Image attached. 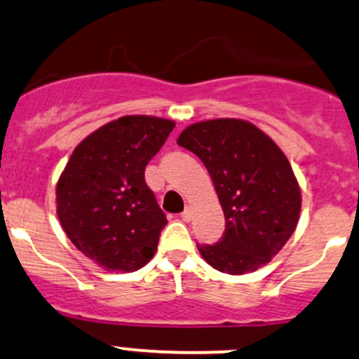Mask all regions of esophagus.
I'll use <instances>...</instances> for the list:
<instances>
[{
	"instance_id": "esophagus-1",
	"label": "esophagus",
	"mask_w": 359,
	"mask_h": 359,
	"mask_svg": "<svg viewBox=\"0 0 359 359\" xmlns=\"http://www.w3.org/2000/svg\"><path fill=\"white\" fill-rule=\"evenodd\" d=\"M180 217H182L184 222H191L192 220V210L189 208V206H187V208L182 211V215H180Z\"/></svg>"
}]
</instances>
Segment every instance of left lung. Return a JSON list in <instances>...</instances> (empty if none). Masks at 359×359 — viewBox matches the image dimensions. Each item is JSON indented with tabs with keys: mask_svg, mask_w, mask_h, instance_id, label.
<instances>
[{
	"mask_svg": "<svg viewBox=\"0 0 359 359\" xmlns=\"http://www.w3.org/2000/svg\"><path fill=\"white\" fill-rule=\"evenodd\" d=\"M177 144L205 163L225 215L224 237L198 246L205 262L230 275L262 269L299 222L301 189L287 156L265 132L239 118L192 123Z\"/></svg>",
	"mask_w": 359,
	"mask_h": 359,
	"instance_id": "8db88e82",
	"label": "left lung"
}]
</instances>
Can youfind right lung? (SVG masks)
<instances>
[{
  "mask_svg": "<svg viewBox=\"0 0 359 359\" xmlns=\"http://www.w3.org/2000/svg\"><path fill=\"white\" fill-rule=\"evenodd\" d=\"M175 122L127 115L89 134L56 184V213L74 246L108 271H135L154 256L167 217L144 170Z\"/></svg>",
  "mask_w": 359,
  "mask_h": 359,
  "instance_id": "obj_1",
  "label": "right lung"
}]
</instances>
